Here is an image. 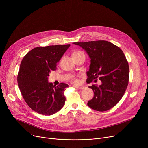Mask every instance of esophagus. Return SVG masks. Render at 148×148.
I'll return each instance as SVG.
<instances>
[{
    "label": "esophagus",
    "mask_w": 148,
    "mask_h": 148,
    "mask_svg": "<svg viewBox=\"0 0 148 148\" xmlns=\"http://www.w3.org/2000/svg\"><path fill=\"white\" fill-rule=\"evenodd\" d=\"M74 88L77 89H83L84 88V87L83 86H81V87H79V86H74Z\"/></svg>",
    "instance_id": "1"
}]
</instances>
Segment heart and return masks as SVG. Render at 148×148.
Returning <instances> with one entry per match:
<instances>
[{
	"instance_id": "b5f03b06",
	"label": "heart",
	"mask_w": 148,
	"mask_h": 148,
	"mask_svg": "<svg viewBox=\"0 0 148 148\" xmlns=\"http://www.w3.org/2000/svg\"><path fill=\"white\" fill-rule=\"evenodd\" d=\"M80 52H82V51H77L74 52L73 54H76V53H80ZM71 83H74V84H78V83H79V80L77 79H76V78H74V77H73V78H72V79H71Z\"/></svg>"
}]
</instances>
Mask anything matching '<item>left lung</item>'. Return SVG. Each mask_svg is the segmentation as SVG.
Segmentation results:
<instances>
[{"label": "left lung", "mask_w": 148, "mask_h": 148, "mask_svg": "<svg viewBox=\"0 0 148 148\" xmlns=\"http://www.w3.org/2000/svg\"><path fill=\"white\" fill-rule=\"evenodd\" d=\"M87 52L90 59L88 83L99 77L102 84L89 86L94 97L89 107L99 112L108 110L118 102L125 93L129 81V65L122 50L106 41L73 42Z\"/></svg>", "instance_id": "1"}]
</instances>
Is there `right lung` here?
Listing matches in <instances>:
<instances>
[{
	"instance_id": "obj_1",
	"label": "right lung",
	"mask_w": 148,
	"mask_h": 148,
	"mask_svg": "<svg viewBox=\"0 0 148 148\" xmlns=\"http://www.w3.org/2000/svg\"><path fill=\"white\" fill-rule=\"evenodd\" d=\"M70 44L38 47L28 52L21 60L17 76L18 87L27 104L36 113L51 115L65 104L67 84L57 86L48 82L51 71Z\"/></svg>"
}]
</instances>
